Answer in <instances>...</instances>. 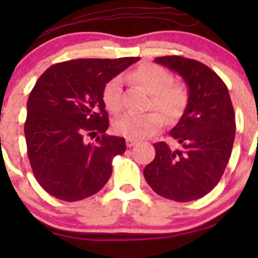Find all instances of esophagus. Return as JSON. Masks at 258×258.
<instances>
[{
  "label": "esophagus",
  "mask_w": 258,
  "mask_h": 258,
  "mask_svg": "<svg viewBox=\"0 0 258 258\" xmlns=\"http://www.w3.org/2000/svg\"><path fill=\"white\" fill-rule=\"evenodd\" d=\"M125 143H126V147L132 148V147H134L137 143V141L134 140V139H129V137H128V139L125 140Z\"/></svg>",
  "instance_id": "34e87169"
}]
</instances>
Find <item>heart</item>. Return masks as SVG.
Here are the masks:
<instances>
[{"instance_id": "obj_1", "label": "heart", "mask_w": 258, "mask_h": 258, "mask_svg": "<svg viewBox=\"0 0 258 258\" xmlns=\"http://www.w3.org/2000/svg\"><path fill=\"white\" fill-rule=\"evenodd\" d=\"M132 77L151 93L150 107L157 108L168 119H176L183 114L189 101V91L184 83L171 82L170 73L156 64H142ZM103 102L110 111L122 107V79L115 76L104 86ZM163 116L156 110L147 112L126 111L112 123L118 135L129 139H147L163 125Z\"/></svg>"}]
</instances>
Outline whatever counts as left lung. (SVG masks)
I'll return each mask as SVG.
<instances>
[{"label":"left lung","mask_w":258,"mask_h":258,"mask_svg":"<svg viewBox=\"0 0 258 258\" xmlns=\"http://www.w3.org/2000/svg\"><path fill=\"white\" fill-rule=\"evenodd\" d=\"M155 62L182 76L189 101L169 135L178 143H155V158L144 177L155 192L176 202L206 196L223 175L235 140V112L228 88L214 70L182 56L156 57Z\"/></svg>","instance_id":"8db88e82"}]
</instances>
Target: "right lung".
Masks as SVG:
<instances>
[{
  "instance_id": "add662e5",
  "label": "right lung",
  "mask_w": 258,
  "mask_h": 258,
  "mask_svg": "<svg viewBox=\"0 0 258 258\" xmlns=\"http://www.w3.org/2000/svg\"><path fill=\"white\" fill-rule=\"evenodd\" d=\"M140 57L79 58L52 64L27 102L28 157L35 178L56 199L75 202L100 191L110 178L111 161L125 151L109 126L104 86ZM97 143L85 142L97 135Z\"/></svg>"
}]
</instances>
